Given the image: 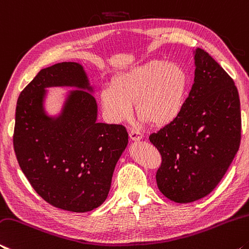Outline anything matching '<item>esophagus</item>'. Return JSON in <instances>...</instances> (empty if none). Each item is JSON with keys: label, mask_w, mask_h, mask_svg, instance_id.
<instances>
[{"label": "esophagus", "mask_w": 249, "mask_h": 249, "mask_svg": "<svg viewBox=\"0 0 249 249\" xmlns=\"http://www.w3.org/2000/svg\"><path fill=\"white\" fill-rule=\"evenodd\" d=\"M129 136H130V139L133 141H139L142 139V138H143V134H142L139 130H134V129L130 130Z\"/></svg>", "instance_id": "obj_1"}]
</instances>
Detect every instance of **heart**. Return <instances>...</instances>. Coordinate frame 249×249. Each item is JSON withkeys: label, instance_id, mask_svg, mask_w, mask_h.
Segmentation results:
<instances>
[{"label": "heart", "instance_id": "b5f03b06", "mask_svg": "<svg viewBox=\"0 0 249 249\" xmlns=\"http://www.w3.org/2000/svg\"><path fill=\"white\" fill-rule=\"evenodd\" d=\"M187 76L175 63L150 60L121 72L101 90L103 109L110 120L122 122L132 115V104L142 121L165 125L178 119L186 101Z\"/></svg>", "mask_w": 249, "mask_h": 249}]
</instances>
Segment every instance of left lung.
I'll use <instances>...</instances> for the list:
<instances>
[{
    "label": "left lung",
    "mask_w": 249,
    "mask_h": 249,
    "mask_svg": "<svg viewBox=\"0 0 249 249\" xmlns=\"http://www.w3.org/2000/svg\"><path fill=\"white\" fill-rule=\"evenodd\" d=\"M194 59V84L181 115L149 137L162 158L156 175L159 190L177 203L210 194L240 143V103L234 80L202 48L195 50Z\"/></svg>",
    "instance_id": "1"
}]
</instances>
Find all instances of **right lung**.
I'll return each instance as SVG.
<instances>
[{
  "label": "right lung",
  "mask_w": 249,
  "mask_h": 249,
  "mask_svg": "<svg viewBox=\"0 0 249 249\" xmlns=\"http://www.w3.org/2000/svg\"><path fill=\"white\" fill-rule=\"evenodd\" d=\"M74 86L92 90L81 65L44 68L19 93L13 145L19 168L33 189L51 205L84 213L107 198L113 170L128 144L121 124L97 122L90 93H69L58 118L46 116L45 88Z\"/></svg>",
  "instance_id": "obj_1"
}]
</instances>
